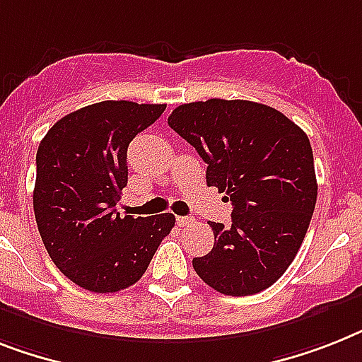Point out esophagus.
Masks as SVG:
<instances>
[{"mask_svg":"<svg viewBox=\"0 0 362 362\" xmlns=\"http://www.w3.org/2000/svg\"><path fill=\"white\" fill-rule=\"evenodd\" d=\"M194 220L192 218H188V216H177V226H181V228H187V226H190Z\"/></svg>","mask_w":362,"mask_h":362,"instance_id":"34e87169","label":"esophagus"}]
</instances>
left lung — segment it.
I'll use <instances>...</instances> for the list:
<instances>
[{"instance_id": "1", "label": "left lung", "mask_w": 362, "mask_h": 362, "mask_svg": "<svg viewBox=\"0 0 362 362\" xmlns=\"http://www.w3.org/2000/svg\"><path fill=\"white\" fill-rule=\"evenodd\" d=\"M168 125L207 164V185L231 202V226L209 222L213 250L194 257L203 281L228 296H250L294 261L316 205L309 136L283 112L246 100H207L172 110Z\"/></svg>"}]
</instances>
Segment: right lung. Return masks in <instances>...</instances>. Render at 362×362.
Masks as SVG:
<instances>
[{"instance_id":"add662e5","label":"right lung","mask_w":362,"mask_h":362,"mask_svg":"<svg viewBox=\"0 0 362 362\" xmlns=\"http://www.w3.org/2000/svg\"><path fill=\"white\" fill-rule=\"evenodd\" d=\"M164 109L101 101L61 118L38 146L33 192L38 233L55 267L86 291L134 285L175 226L172 213H116L127 185V146Z\"/></svg>"}]
</instances>
